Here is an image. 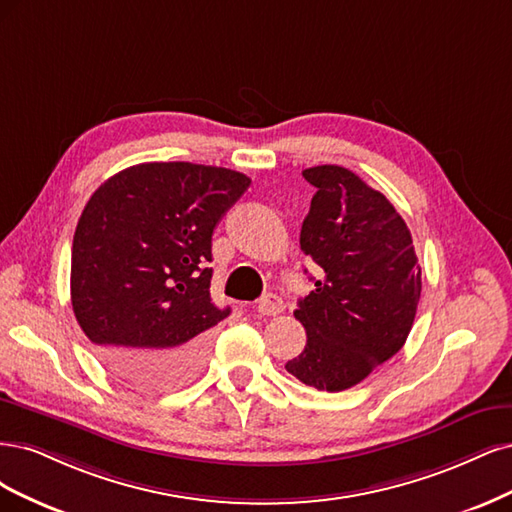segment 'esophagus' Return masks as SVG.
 <instances>
[{
    "label": "esophagus",
    "instance_id": "34e87169",
    "mask_svg": "<svg viewBox=\"0 0 512 512\" xmlns=\"http://www.w3.org/2000/svg\"><path fill=\"white\" fill-rule=\"evenodd\" d=\"M257 310L261 312V315L276 317V315H280V312L285 310V302H283V298H278L276 293H268V295H263V298L259 300Z\"/></svg>",
    "mask_w": 512,
    "mask_h": 512
}]
</instances>
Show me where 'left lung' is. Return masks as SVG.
<instances>
[{"label":"left lung","mask_w":512,"mask_h":512,"mask_svg":"<svg viewBox=\"0 0 512 512\" xmlns=\"http://www.w3.org/2000/svg\"><path fill=\"white\" fill-rule=\"evenodd\" d=\"M317 189L300 246L323 270L293 312L304 351L285 368L319 391H344L398 353L417 315L421 266L404 219L351 170L302 172Z\"/></svg>","instance_id":"obj_1"}]
</instances>
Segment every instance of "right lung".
Masks as SVG:
<instances>
[{
    "instance_id": "right-lung-1",
    "label": "right lung",
    "mask_w": 512,
    "mask_h": 512,
    "mask_svg": "<svg viewBox=\"0 0 512 512\" xmlns=\"http://www.w3.org/2000/svg\"><path fill=\"white\" fill-rule=\"evenodd\" d=\"M236 170L140 163L108 178L72 242V308L93 349L125 383L176 389L202 370L210 329L212 234L249 189Z\"/></svg>"
}]
</instances>
